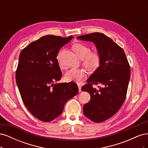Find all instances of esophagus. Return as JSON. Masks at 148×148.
Segmentation results:
<instances>
[{
    "mask_svg": "<svg viewBox=\"0 0 148 148\" xmlns=\"http://www.w3.org/2000/svg\"><path fill=\"white\" fill-rule=\"evenodd\" d=\"M78 89H79V92H80L82 91V86L81 85H80L79 84H78Z\"/></svg>",
    "mask_w": 148,
    "mask_h": 148,
    "instance_id": "obj_1",
    "label": "esophagus"
}]
</instances>
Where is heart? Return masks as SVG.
Returning <instances> with one entry per match:
<instances>
[{"mask_svg":"<svg viewBox=\"0 0 148 148\" xmlns=\"http://www.w3.org/2000/svg\"><path fill=\"white\" fill-rule=\"evenodd\" d=\"M73 51L78 57L83 59V64L87 69L91 71L96 70L101 65V56L98 52H91V48L83 43H75L72 46ZM62 51L58 53L57 59L61 67L63 66L59 59V56ZM86 76V71L82 69L72 68L67 71L65 78L69 82H79Z\"/></svg>","mask_w":148,"mask_h":148,"instance_id":"obj_1","label":"heart"}]
</instances>
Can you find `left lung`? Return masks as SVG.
Wrapping results in <instances>:
<instances>
[{
    "mask_svg": "<svg viewBox=\"0 0 148 148\" xmlns=\"http://www.w3.org/2000/svg\"><path fill=\"white\" fill-rule=\"evenodd\" d=\"M77 38L93 42L101 56L100 66L82 88L91 96L83 106L84 115L92 122L101 123L114 116L123 104L130 78V65L123 49L104 34L93 33ZM97 84L102 87H93Z\"/></svg>",
    "mask_w": 148,
    "mask_h": 148,
    "instance_id": "obj_1",
    "label": "left lung"
}]
</instances>
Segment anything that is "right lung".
I'll return each instance as SVG.
<instances>
[{
    "mask_svg": "<svg viewBox=\"0 0 148 148\" xmlns=\"http://www.w3.org/2000/svg\"><path fill=\"white\" fill-rule=\"evenodd\" d=\"M73 38L44 36L20 52L16 70L17 86L26 108L42 122H51L59 116L66 101L78 92L74 82L54 84L62 77L58 52Z\"/></svg>",
    "mask_w": 148,
    "mask_h": 148,
    "instance_id": "obj_1",
    "label": "right lung"
}]
</instances>
